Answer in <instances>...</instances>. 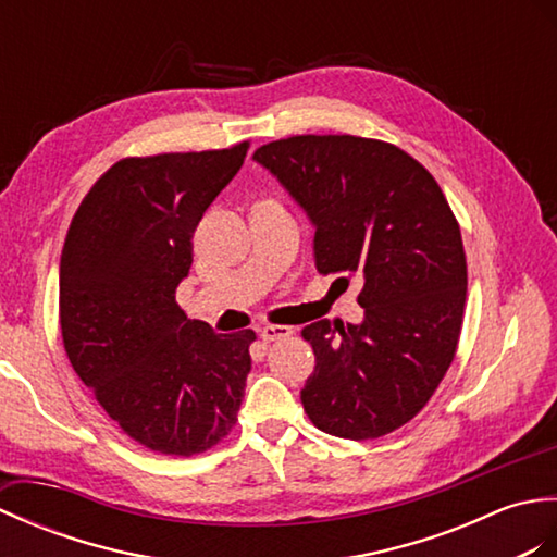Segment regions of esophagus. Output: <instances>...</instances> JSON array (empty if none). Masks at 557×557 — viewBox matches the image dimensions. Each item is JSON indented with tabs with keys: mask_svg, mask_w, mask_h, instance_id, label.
I'll return each instance as SVG.
<instances>
[{
	"mask_svg": "<svg viewBox=\"0 0 557 557\" xmlns=\"http://www.w3.org/2000/svg\"><path fill=\"white\" fill-rule=\"evenodd\" d=\"M293 336V329L290 326H281V324H267L259 329V338L271 343V341H281V338H288Z\"/></svg>",
	"mask_w": 557,
	"mask_h": 557,
	"instance_id": "obj_1",
	"label": "esophagus"
}]
</instances>
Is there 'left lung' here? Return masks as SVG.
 Listing matches in <instances>:
<instances>
[{
    "label": "left lung",
    "mask_w": 557,
    "mask_h": 557,
    "mask_svg": "<svg viewBox=\"0 0 557 557\" xmlns=\"http://www.w3.org/2000/svg\"><path fill=\"white\" fill-rule=\"evenodd\" d=\"M252 159L310 216L319 274L362 278V324L302 329L317 357L305 412L331 436H386L431 400L460 341L467 259L446 195L400 147L357 135H293Z\"/></svg>",
    "instance_id": "left-lung-1"
}]
</instances>
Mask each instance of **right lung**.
I'll use <instances>...</instances> for the list:
<instances>
[{
    "mask_svg": "<svg viewBox=\"0 0 557 557\" xmlns=\"http://www.w3.org/2000/svg\"><path fill=\"white\" fill-rule=\"evenodd\" d=\"M247 147L121 159L83 197L61 250L69 362L123 434L154 453H205L238 422L255 331L214 333L185 317L176 288L193 233Z\"/></svg>",
    "mask_w": 557,
    "mask_h": 557,
    "instance_id": "1",
    "label": "right lung"
}]
</instances>
